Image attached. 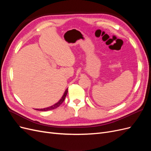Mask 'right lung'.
Listing matches in <instances>:
<instances>
[{
    "instance_id": "right-lung-1",
    "label": "right lung",
    "mask_w": 151,
    "mask_h": 151,
    "mask_svg": "<svg viewBox=\"0 0 151 151\" xmlns=\"http://www.w3.org/2000/svg\"><path fill=\"white\" fill-rule=\"evenodd\" d=\"M67 93H68V89H67L65 90L64 94H63V96L62 97V98L60 100H59L58 102H57L56 104H53V106H51L48 107V108H43V109H37V110L42 111H49V110H52V109H54L58 108L63 102V101H64V99H65L66 96L67 94Z\"/></svg>"
}]
</instances>
